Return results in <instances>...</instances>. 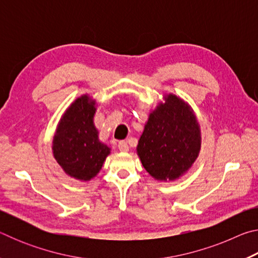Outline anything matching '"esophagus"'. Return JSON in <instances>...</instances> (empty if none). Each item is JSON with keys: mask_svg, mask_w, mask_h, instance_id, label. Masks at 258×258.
<instances>
[{"mask_svg": "<svg viewBox=\"0 0 258 258\" xmlns=\"http://www.w3.org/2000/svg\"><path fill=\"white\" fill-rule=\"evenodd\" d=\"M118 149L120 150V151H123V152H126V151H128V145H127V142L126 141H119V143H118Z\"/></svg>", "mask_w": 258, "mask_h": 258, "instance_id": "1", "label": "esophagus"}]
</instances>
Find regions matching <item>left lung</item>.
Here are the masks:
<instances>
[{"label":"left lung","instance_id":"1","mask_svg":"<svg viewBox=\"0 0 258 258\" xmlns=\"http://www.w3.org/2000/svg\"><path fill=\"white\" fill-rule=\"evenodd\" d=\"M152 110L137 151L146 171L158 181H174L198 158L202 137L191 107L175 94L164 97Z\"/></svg>","mask_w":258,"mask_h":258}]
</instances>
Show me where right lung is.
<instances>
[{"instance_id": "1", "label": "right lung", "mask_w": 258, "mask_h": 258, "mask_svg": "<svg viewBox=\"0 0 258 258\" xmlns=\"http://www.w3.org/2000/svg\"><path fill=\"white\" fill-rule=\"evenodd\" d=\"M95 101L84 94L61 117L53 137V156L64 173L80 181H90L101 169L110 148L99 141L93 123Z\"/></svg>"}]
</instances>
